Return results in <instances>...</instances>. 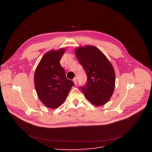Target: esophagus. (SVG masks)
I'll return each instance as SVG.
<instances>
[{
	"mask_svg": "<svg viewBox=\"0 0 152 152\" xmlns=\"http://www.w3.org/2000/svg\"><path fill=\"white\" fill-rule=\"evenodd\" d=\"M73 82H74V83H75V85H76L77 84V78L76 77H75L74 79H73Z\"/></svg>",
	"mask_w": 152,
	"mask_h": 152,
	"instance_id": "34e87169",
	"label": "esophagus"
}]
</instances>
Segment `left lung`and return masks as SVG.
<instances>
[{
    "instance_id": "8db88e82",
    "label": "left lung",
    "mask_w": 152,
    "mask_h": 152,
    "mask_svg": "<svg viewBox=\"0 0 152 152\" xmlns=\"http://www.w3.org/2000/svg\"><path fill=\"white\" fill-rule=\"evenodd\" d=\"M75 53L87 76L86 84L80 86L85 96L96 106L104 104L114 90L115 77L112 64L94 46L77 48Z\"/></svg>"
}]
</instances>
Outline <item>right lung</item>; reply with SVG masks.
Listing matches in <instances>:
<instances>
[{"label":"right lung","instance_id":"add662e5","mask_svg":"<svg viewBox=\"0 0 152 152\" xmlns=\"http://www.w3.org/2000/svg\"><path fill=\"white\" fill-rule=\"evenodd\" d=\"M65 52L64 49L46 53L37 66L34 83L37 95L46 106L55 109L67 98L74 82L66 77L59 61Z\"/></svg>","mask_w":152,"mask_h":152}]
</instances>
